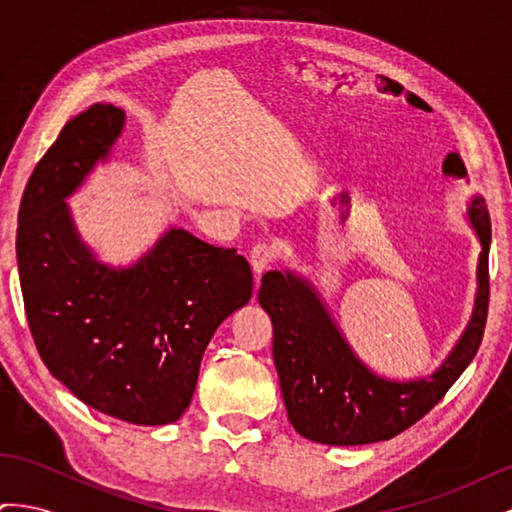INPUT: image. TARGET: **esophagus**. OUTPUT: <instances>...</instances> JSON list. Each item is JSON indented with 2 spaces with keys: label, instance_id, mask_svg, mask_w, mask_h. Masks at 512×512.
I'll return each instance as SVG.
<instances>
[{
  "label": "esophagus",
  "instance_id": "esophagus-1",
  "mask_svg": "<svg viewBox=\"0 0 512 512\" xmlns=\"http://www.w3.org/2000/svg\"><path fill=\"white\" fill-rule=\"evenodd\" d=\"M275 258H277V250H275L273 245H269V243H258V245L252 247L250 265H252V269L256 273V280L273 265Z\"/></svg>",
  "mask_w": 512,
  "mask_h": 512
}]
</instances>
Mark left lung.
Instances as JSON below:
<instances>
[{
    "label": "left lung",
    "instance_id": "left-lung-1",
    "mask_svg": "<svg viewBox=\"0 0 512 512\" xmlns=\"http://www.w3.org/2000/svg\"><path fill=\"white\" fill-rule=\"evenodd\" d=\"M470 222L483 247L474 312L431 378L395 382L376 376L356 359L314 286L290 271L262 275L258 301L273 322V361L288 421L303 438L333 446L391 440L421 421L472 363L489 309L491 220L478 196L470 205Z\"/></svg>",
    "mask_w": 512,
    "mask_h": 512
}]
</instances>
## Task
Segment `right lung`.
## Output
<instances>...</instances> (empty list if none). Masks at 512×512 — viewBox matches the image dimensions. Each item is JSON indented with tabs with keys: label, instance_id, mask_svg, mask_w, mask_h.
Instances as JSON below:
<instances>
[{
	"label": "right lung",
	"instance_id": "obj_1",
	"mask_svg": "<svg viewBox=\"0 0 512 512\" xmlns=\"http://www.w3.org/2000/svg\"><path fill=\"white\" fill-rule=\"evenodd\" d=\"M121 108L70 119L29 177L17 228L25 314L40 359L83 404L134 425L188 410L215 329L252 299L237 250L170 228L136 265L111 269L81 241L66 198L123 130Z\"/></svg>",
	"mask_w": 512,
	"mask_h": 512
}]
</instances>
